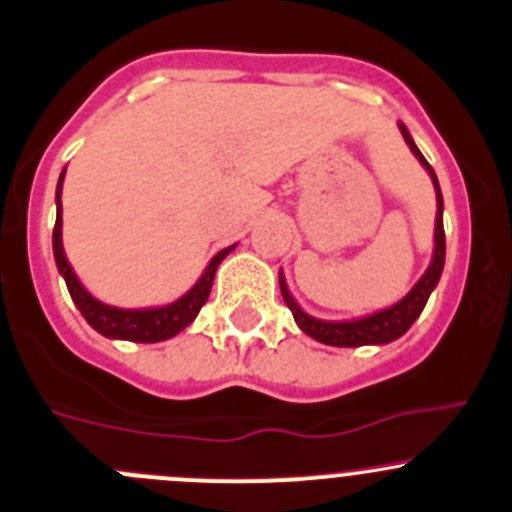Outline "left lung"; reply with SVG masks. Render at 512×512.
<instances>
[{"mask_svg": "<svg viewBox=\"0 0 512 512\" xmlns=\"http://www.w3.org/2000/svg\"><path fill=\"white\" fill-rule=\"evenodd\" d=\"M400 132H403L405 142H408L410 152L418 157L420 165L428 170L430 180L435 185V197H438V215H435V250H433V260H430L428 270L425 275L415 282L413 290L403 297L400 302H395L393 307H385V310H377L372 315L357 317V320H342V322H332V320H320V317H312L302 310L300 305L295 302V297L290 295L287 290V282L280 272V292L282 300L287 302L290 307L292 317H295L297 327H300L305 335H310L312 340L322 342V345H335V347H360V345H388V342L398 340L403 337L405 332L410 330L415 320L423 312L425 302H428L430 292L435 290L438 285L440 275H443V265H445V230H443V192H440L438 177H435V170L428 165V160L423 157V152L418 150V145L410 137L408 127L403 122H398Z\"/></svg>", "mask_w": 512, "mask_h": 512, "instance_id": "8db88e82", "label": "left lung"}]
</instances>
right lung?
<instances>
[{
  "mask_svg": "<svg viewBox=\"0 0 512 512\" xmlns=\"http://www.w3.org/2000/svg\"><path fill=\"white\" fill-rule=\"evenodd\" d=\"M67 170V167H64ZM64 170L59 175L57 182V222H54L52 232V247H54V262H57L59 275L67 282V290L72 295L74 305L79 307L84 320L104 337H112V340H130V342H162L175 337L177 332L185 330L192 320L197 317V312L202 310V305L207 302L212 290V280H215V272L220 267V262L235 250V245L225 247V250L217 252L210 260V265L205 267L200 280L180 297V300L170 302V305L162 307H142V310H122V307H112L99 302L97 297L89 295L84 290V285L79 282V277L74 275L72 265L67 262L62 247V182H64Z\"/></svg>",
  "mask_w": 512,
  "mask_h": 512,
  "instance_id": "1",
  "label": "right lung"
}]
</instances>
